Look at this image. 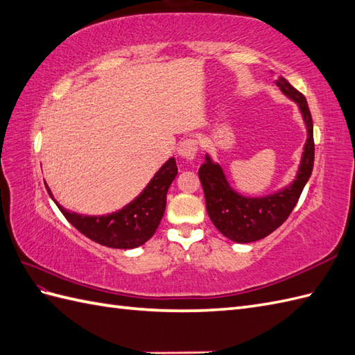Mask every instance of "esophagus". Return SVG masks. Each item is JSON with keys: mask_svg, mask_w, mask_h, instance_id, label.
<instances>
[{"mask_svg": "<svg viewBox=\"0 0 355 355\" xmlns=\"http://www.w3.org/2000/svg\"><path fill=\"white\" fill-rule=\"evenodd\" d=\"M177 153H178L180 157H183L186 160L195 159V155L198 153L196 140H193V139H184L183 142H180V145L177 148Z\"/></svg>", "mask_w": 355, "mask_h": 355, "instance_id": "34e87169", "label": "esophagus"}]
</instances>
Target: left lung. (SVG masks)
<instances>
[{
	"label": "left lung",
	"mask_w": 355,
	"mask_h": 355,
	"mask_svg": "<svg viewBox=\"0 0 355 355\" xmlns=\"http://www.w3.org/2000/svg\"><path fill=\"white\" fill-rule=\"evenodd\" d=\"M275 83L287 98L298 104L307 128V140L304 145L301 163L292 183L275 193L250 198L237 193L230 186L220 164L213 162L209 154H205V162L198 171L204 189L207 213L213 225L230 241L237 243L260 241L275 232L289 218L313 171L315 142H313V121L306 96L283 77H278Z\"/></svg>",
	"instance_id": "left-lung-1"
}]
</instances>
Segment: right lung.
<instances>
[{
    "label": "right lung",
    "mask_w": 355,
    "mask_h": 355,
    "mask_svg": "<svg viewBox=\"0 0 355 355\" xmlns=\"http://www.w3.org/2000/svg\"><path fill=\"white\" fill-rule=\"evenodd\" d=\"M177 172L175 159L171 157L155 172L148 186L133 201L118 211L101 216L80 215V213L63 209L53 198L46 183L45 187L63 216L81 234L109 248L133 250L150 241L157 230L164 209H166L168 189L177 177Z\"/></svg>",
    "instance_id": "obj_1"
}]
</instances>
